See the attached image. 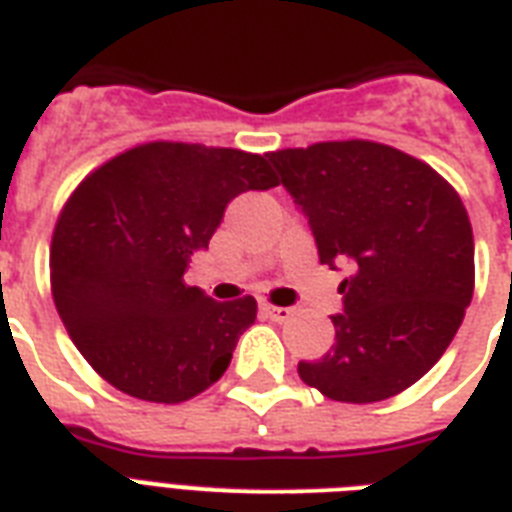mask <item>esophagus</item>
I'll return each instance as SVG.
<instances>
[{
  "instance_id": "esophagus-1",
  "label": "esophagus",
  "mask_w": 512,
  "mask_h": 512,
  "mask_svg": "<svg viewBox=\"0 0 512 512\" xmlns=\"http://www.w3.org/2000/svg\"><path fill=\"white\" fill-rule=\"evenodd\" d=\"M260 311H263L271 321H287L289 316H292V308H281V305H271V303H263Z\"/></svg>"
}]
</instances>
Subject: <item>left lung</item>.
Instances as JSON below:
<instances>
[{
    "instance_id": "1",
    "label": "left lung",
    "mask_w": 512,
    "mask_h": 512,
    "mask_svg": "<svg viewBox=\"0 0 512 512\" xmlns=\"http://www.w3.org/2000/svg\"><path fill=\"white\" fill-rule=\"evenodd\" d=\"M268 159L303 207L321 263L353 265L337 287V342L297 364L300 380L345 404L396 396L444 356L473 297V228L460 193L430 164L374 140Z\"/></svg>"
}]
</instances>
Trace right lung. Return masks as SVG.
<instances>
[{
	"mask_svg": "<svg viewBox=\"0 0 512 512\" xmlns=\"http://www.w3.org/2000/svg\"><path fill=\"white\" fill-rule=\"evenodd\" d=\"M273 185L265 156L172 140L140 143L76 185L52 231V300L103 380L180 404L223 377L255 297L215 303L183 273L233 196Z\"/></svg>",
	"mask_w": 512,
	"mask_h": 512,
	"instance_id": "right-lung-1",
	"label": "right lung"
}]
</instances>
